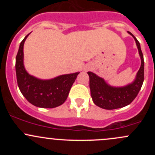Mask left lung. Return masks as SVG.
Instances as JSON below:
<instances>
[{"mask_svg":"<svg viewBox=\"0 0 155 155\" xmlns=\"http://www.w3.org/2000/svg\"><path fill=\"white\" fill-rule=\"evenodd\" d=\"M136 41L141 58V66L134 82L122 87L109 85L103 78L92 72H87L89 86L93 102L97 107L105 109H115L129 105L136 98L144 81V59L140 44L135 37L127 31Z\"/></svg>","mask_w":155,"mask_h":155,"instance_id":"8db88e82","label":"left lung"}]
</instances>
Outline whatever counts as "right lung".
Listing matches in <instances>:
<instances>
[{"instance_id":"1","label":"right lung","mask_w":155,"mask_h":155,"mask_svg":"<svg viewBox=\"0 0 155 155\" xmlns=\"http://www.w3.org/2000/svg\"><path fill=\"white\" fill-rule=\"evenodd\" d=\"M30 34L20 43L15 58L18 86L23 96L32 105L40 108L57 107L65 102L79 73L61 75L51 79H40L30 75L25 68L23 52L24 43Z\"/></svg>"}]
</instances>
